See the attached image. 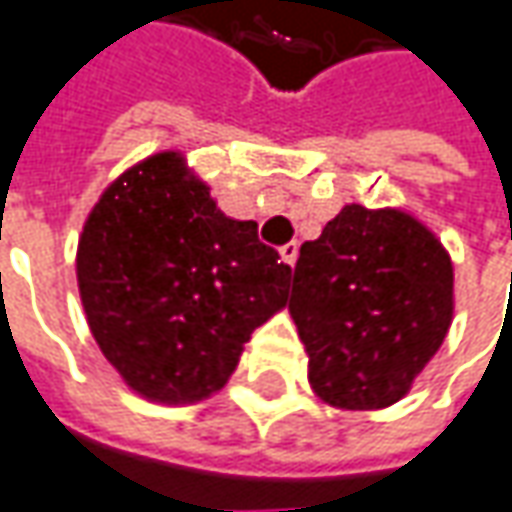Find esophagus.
I'll list each match as a JSON object with an SVG mask.
<instances>
[{
  "mask_svg": "<svg viewBox=\"0 0 512 512\" xmlns=\"http://www.w3.org/2000/svg\"><path fill=\"white\" fill-rule=\"evenodd\" d=\"M279 256L285 259V265H291V268H294L296 256H299V244H296V242L282 244V247H279Z\"/></svg>",
  "mask_w": 512,
  "mask_h": 512,
  "instance_id": "1",
  "label": "esophagus"
}]
</instances>
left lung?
I'll return each mask as SVG.
<instances>
[{"mask_svg": "<svg viewBox=\"0 0 512 512\" xmlns=\"http://www.w3.org/2000/svg\"><path fill=\"white\" fill-rule=\"evenodd\" d=\"M452 282L447 247L421 218L345 204L294 268L288 311L314 395L348 412L409 395L452 325Z\"/></svg>", "mask_w": 512, "mask_h": 512, "instance_id": "8db88e82", "label": "left lung"}]
</instances>
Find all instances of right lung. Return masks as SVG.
<instances>
[{
    "instance_id": "obj_1",
    "label": "right lung",
    "mask_w": 512,
    "mask_h": 512,
    "mask_svg": "<svg viewBox=\"0 0 512 512\" xmlns=\"http://www.w3.org/2000/svg\"><path fill=\"white\" fill-rule=\"evenodd\" d=\"M91 337L135 395H216L250 334L288 305L291 268L256 221L224 216L175 149L138 161L103 190L77 244Z\"/></svg>"
}]
</instances>
